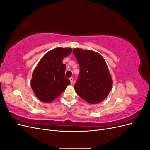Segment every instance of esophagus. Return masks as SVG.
Returning <instances> with one entry per match:
<instances>
[{
	"label": "esophagus",
	"instance_id": "1",
	"mask_svg": "<svg viewBox=\"0 0 150 150\" xmlns=\"http://www.w3.org/2000/svg\"><path fill=\"white\" fill-rule=\"evenodd\" d=\"M69 80H70V81H71V84L73 83V78H72V77H71V78H69Z\"/></svg>",
	"mask_w": 150,
	"mask_h": 150
}]
</instances>
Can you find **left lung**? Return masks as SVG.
Listing matches in <instances>:
<instances>
[{
    "mask_svg": "<svg viewBox=\"0 0 150 150\" xmlns=\"http://www.w3.org/2000/svg\"><path fill=\"white\" fill-rule=\"evenodd\" d=\"M73 54L79 65L74 88L79 96L90 104L101 103L110 93L112 79L104 58L98 52L79 48Z\"/></svg>",
    "mask_w": 150,
    "mask_h": 150,
    "instance_id": "8db88e82",
    "label": "left lung"
}]
</instances>
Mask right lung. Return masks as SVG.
<instances>
[{"instance_id": "1", "label": "right lung", "mask_w": 150, "mask_h": 150, "mask_svg": "<svg viewBox=\"0 0 150 150\" xmlns=\"http://www.w3.org/2000/svg\"><path fill=\"white\" fill-rule=\"evenodd\" d=\"M72 52L71 48L54 49L40 59L32 75L31 88L40 101L50 103L59 97L69 85L65 77L63 58Z\"/></svg>"}]
</instances>
